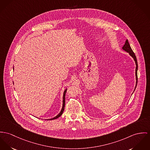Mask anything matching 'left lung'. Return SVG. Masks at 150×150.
I'll use <instances>...</instances> for the list:
<instances>
[{
	"instance_id": "1",
	"label": "left lung",
	"mask_w": 150,
	"mask_h": 150,
	"mask_svg": "<svg viewBox=\"0 0 150 150\" xmlns=\"http://www.w3.org/2000/svg\"><path fill=\"white\" fill-rule=\"evenodd\" d=\"M122 49H123V50H125V51H126L127 52H128L129 54L132 58H134V60L135 62V64H136L135 75H136V80H137V81H136V83H136V86H135V90L136 87H137V83H138V74H137V71H138V62H137V59L136 56H135L134 52H133L132 50L131 49V47H130V45H129V44L128 41L127 39L126 40V43H125V45L122 47ZM135 90H134V91H135Z\"/></svg>"
}]
</instances>
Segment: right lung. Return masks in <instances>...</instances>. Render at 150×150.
I'll list each match as a JSON object with an SVG mask.
<instances>
[{"label":"right lung","mask_w":150,"mask_h":150,"mask_svg":"<svg viewBox=\"0 0 150 150\" xmlns=\"http://www.w3.org/2000/svg\"><path fill=\"white\" fill-rule=\"evenodd\" d=\"M67 91V89H66L64 91L63 93V106H62V108L60 112V113L58 114V115L56 116L55 117L52 118V119H47V120H53V119H57L59 117H60V116L62 115L63 111H64V107H65V96H66V93Z\"/></svg>","instance_id":"obj_1"}]
</instances>
